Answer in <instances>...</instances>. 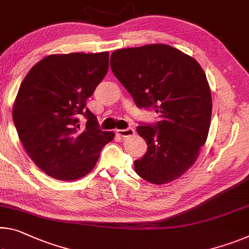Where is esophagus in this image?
<instances>
[{"mask_svg": "<svg viewBox=\"0 0 249 249\" xmlns=\"http://www.w3.org/2000/svg\"><path fill=\"white\" fill-rule=\"evenodd\" d=\"M116 134L118 136H122V137H128V136H133L134 134H135V131H134V128H126V129H117Z\"/></svg>", "mask_w": 249, "mask_h": 249, "instance_id": "esophagus-1", "label": "esophagus"}]
</instances>
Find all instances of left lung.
<instances>
[{"label": "left lung", "mask_w": 249, "mask_h": 249, "mask_svg": "<svg viewBox=\"0 0 249 249\" xmlns=\"http://www.w3.org/2000/svg\"><path fill=\"white\" fill-rule=\"evenodd\" d=\"M110 69L139 107L159 113L156 125L137 133L147 152L134 161L137 175L156 185L186 173L206 143L212 118V93L206 75L194 57L167 44L114 51Z\"/></svg>", "instance_id": "8db88e82"}]
</instances>
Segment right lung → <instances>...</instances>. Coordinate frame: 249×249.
<instances>
[{"instance_id":"1","label":"right lung","mask_w":249,"mask_h":249,"mask_svg":"<svg viewBox=\"0 0 249 249\" xmlns=\"http://www.w3.org/2000/svg\"><path fill=\"white\" fill-rule=\"evenodd\" d=\"M108 70V52L47 55L26 74L13 104V121L27 155L46 175L80 179L95 166L115 133L97 128L86 100ZM89 121L78 124V116Z\"/></svg>"}]
</instances>
